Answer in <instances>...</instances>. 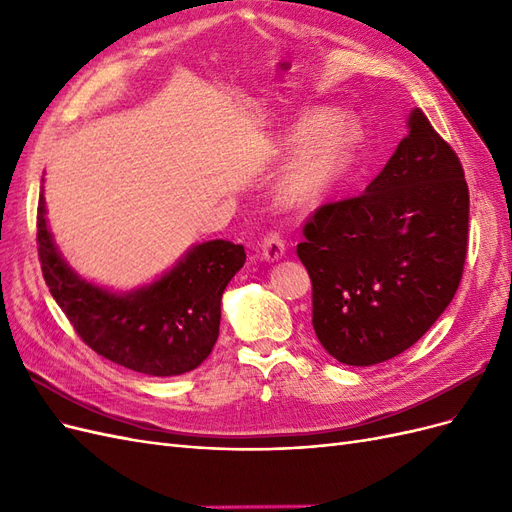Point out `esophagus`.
Here are the masks:
<instances>
[{
  "mask_svg": "<svg viewBox=\"0 0 512 512\" xmlns=\"http://www.w3.org/2000/svg\"><path fill=\"white\" fill-rule=\"evenodd\" d=\"M260 247H262V256H265L267 260H280L286 254L284 235H282V232H277V230L267 232Z\"/></svg>",
  "mask_w": 512,
  "mask_h": 512,
  "instance_id": "1",
  "label": "esophagus"
}]
</instances>
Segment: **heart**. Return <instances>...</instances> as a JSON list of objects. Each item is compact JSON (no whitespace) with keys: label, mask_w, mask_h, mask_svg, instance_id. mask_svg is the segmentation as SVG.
<instances>
[{"label":"heart","mask_w":512,"mask_h":512,"mask_svg":"<svg viewBox=\"0 0 512 512\" xmlns=\"http://www.w3.org/2000/svg\"><path fill=\"white\" fill-rule=\"evenodd\" d=\"M327 113H309L286 132L288 145L305 143L282 170L277 192L294 207L318 203L331 192L350 164L356 134L346 123H333Z\"/></svg>","instance_id":"1"}]
</instances>
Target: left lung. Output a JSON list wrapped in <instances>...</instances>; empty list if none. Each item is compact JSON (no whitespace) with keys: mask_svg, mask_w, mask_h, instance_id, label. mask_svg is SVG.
<instances>
[{"mask_svg":"<svg viewBox=\"0 0 512 512\" xmlns=\"http://www.w3.org/2000/svg\"><path fill=\"white\" fill-rule=\"evenodd\" d=\"M361 196L318 207L297 254L312 280L322 348L367 367L421 339L459 288L470 194L453 147L421 108Z\"/></svg>","mask_w":512,"mask_h":512,"instance_id":"obj_1","label":"left lung"}]
</instances>
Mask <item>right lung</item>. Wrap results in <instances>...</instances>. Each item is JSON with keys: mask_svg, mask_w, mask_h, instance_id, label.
Masks as SVG:
<instances>
[{"mask_svg": "<svg viewBox=\"0 0 512 512\" xmlns=\"http://www.w3.org/2000/svg\"><path fill=\"white\" fill-rule=\"evenodd\" d=\"M36 241L44 282L83 342L108 361L160 378L192 371L211 354L224 288L245 262L243 245L205 241L149 286L111 292L83 280L61 258L46 226L44 194Z\"/></svg>", "mask_w": 512, "mask_h": 512, "instance_id": "obj_1", "label": "right lung"}]
</instances>
